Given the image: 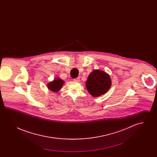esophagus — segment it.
<instances>
[{"label":"esophagus","mask_w":157,"mask_h":157,"mask_svg":"<svg viewBox=\"0 0 157 157\" xmlns=\"http://www.w3.org/2000/svg\"><path fill=\"white\" fill-rule=\"evenodd\" d=\"M74 81H75V82H79V81H80V78L78 77V78H77L74 79Z\"/></svg>","instance_id":"1"}]
</instances>
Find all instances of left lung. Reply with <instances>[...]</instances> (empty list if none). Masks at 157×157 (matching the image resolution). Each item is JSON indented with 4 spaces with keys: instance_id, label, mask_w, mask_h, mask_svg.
<instances>
[{
    "instance_id": "1",
    "label": "left lung",
    "mask_w": 157,
    "mask_h": 157,
    "mask_svg": "<svg viewBox=\"0 0 157 157\" xmlns=\"http://www.w3.org/2000/svg\"><path fill=\"white\" fill-rule=\"evenodd\" d=\"M111 86L109 75L102 71H93L86 82V87L90 94L98 97L105 94Z\"/></svg>"
}]
</instances>
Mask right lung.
Wrapping results in <instances>:
<instances>
[{
  "mask_svg": "<svg viewBox=\"0 0 157 157\" xmlns=\"http://www.w3.org/2000/svg\"><path fill=\"white\" fill-rule=\"evenodd\" d=\"M64 83V81L60 79L59 78L55 79L52 82H49L48 84V88L50 90H52L54 92H58Z\"/></svg>",
  "mask_w": 157,
  "mask_h": 157,
  "instance_id": "add662e5",
  "label": "right lung"
}]
</instances>
